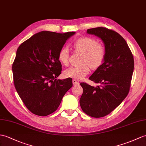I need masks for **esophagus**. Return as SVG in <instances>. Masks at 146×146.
Returning a JSON list of instances; mask_svg holds the SVG:
<instances>
[{
	"instance_id": "esophagus-1",
	"label": "esophagus",
	"mask_w": 146,
	"mask_h": 146,
	"mask_svg": "<svg viewBox=\"0 0 146 146\" xmlns=\"http://www.w3.org/2000/svg\"><path fill=\"white\" fill-rule=\"evenodd\" d=\"M73 83L74 85H77V84H80V82L78 80H76L75 79H73Z\"/></svg>"
}]
</instances>
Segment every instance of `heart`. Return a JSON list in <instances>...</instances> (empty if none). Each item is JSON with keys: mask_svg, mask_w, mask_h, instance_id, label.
I'll use <instances>...</instances> for the list:
<instances>
[{"mask_svg": "<svg viewBox=\"0 0 146 146\" xmlns=\"http://www.w3.org/2000/svg\"><path fill=\"white\" fill-rule=\"evenodd\" d=\"M73 46L76 52L83 53L81 62L84 65L66 70L64 72L66 77L81 80L90 73V68L96 70L102 65L106 56V50L96 39L90 36L80 37L73 43ZM58 57L62 65L68 64L69 50L67 47H63L60 50Z\"/></svg>", "mask_w": 146, "mask_h": 146, "instance_id": "1", "label": "heart"}]
</instances>
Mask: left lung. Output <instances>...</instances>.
Listing matches in <instances>:
<instances>
[{
  "instance_id": "obj_1",
  "label": "left lung",
  "mask_w": 146,
  "mask_h": 146,
  "mask_svg": "<svg viewBox=\"0 0 146 146\" xmlns=\"http://www.w3.org/2000/svg\"><path fill=\"white\" fill-rule=\"evenodd\" d=\"M87 33L99 37L104 44L103 63L89 79L100 85L80 83L83 93L80 100L84 113L93 117L109 114L123 102L129 93L134 71V58L123 37L113 30L96 27Z\"/></svg>"
}]
</instances>
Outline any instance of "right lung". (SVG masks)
Returning <instances> with one entry per match:
<instances>
[{"label":"right lung","mask_w":146,"mask_h":146,"mask_svg":"<svg viewBox=\"0 0 146 146\" xmlns=\"http://www.w3.org/2000/svg\"><path fill=\"white\" fill-rule=\"evenodd\" d=\"M75 32L42 31L23 42L12 65L13 83L23 103L40 116L53 113L73 86L72 80H58L62 72L58 53Z\"/></svg>","instance_id":"1"}]
</instances>
